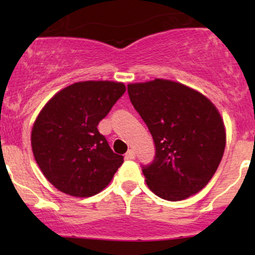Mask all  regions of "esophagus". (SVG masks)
Instances as JSON below:
<instances>
[{
    "label": "esophagus",
    "instance_id": "obj_1",
    "mask_svg": "<svg viewBox=\"0 0 255 255\" xmlns=\"http://www.w3.org/2000/svg\"><path fill=\"white\" fill-rule=\"evenodd\" d=\"M135 158V152L134 150H128L127 153H126V159H134Z\"/></svg>",
    "mask_w": 255,
    "mask_h": 255
}]
</instances>
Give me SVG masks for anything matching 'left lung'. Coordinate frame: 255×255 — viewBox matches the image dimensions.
Masks as SVG:
<instances>
[{
  "instance_id": "obj_1",
  "label": "left lung",
  "mask_w": 255,
  "mask_h": 255,
  "mask_svg": "<svg viewBox=\"0 0 255 255\" xmlns=\"http://www.w3.org/2000/svg\"><path fill=\"white\" fill-rule=\"evenodd\" d=\"M127 87L156 145L153 162L142 166L148 188L169 201L200 192L217 170L227 141L217 108L176 81L154 79Z\"/></svg>"
}]
</instances>
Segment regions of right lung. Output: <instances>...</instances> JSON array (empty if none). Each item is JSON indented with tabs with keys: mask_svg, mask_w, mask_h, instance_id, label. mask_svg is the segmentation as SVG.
Masks as SVG:
<instances>
[{
	"mask_svg": "<svg viewBox=\"0 0 255 255\" xmlns=\"http://www.w3.org/2000/svg\"><path fill=\"white\" fill-rule=\"evenodd\" d=\"M126 92L124 83L80 81L48 102L32 127L34 159L46 180L72 197L98 194L124 163L97 126Z\"/></svg>",
	"mask_w": 255,
	"mask_h": 255,
	"instance_id": "1",
	"label": "right lung"
}]
</instances>
